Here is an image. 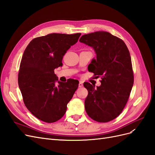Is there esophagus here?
Instances as JSON below:
<instances>
[{"instance_id":"obj_1","label":"esophagus","mask_w":155,"mask_h":155,"mask_svg":"<svg viewBox=\"0 0 155 155\" xmlns=\"http://www.w3.org/2000/svg\"><path fill=\"white\" fill-rule=\"evenodd\" d=\"M83 86V83L82 81H80L79 83V87H82Z\"/></svg>"}]
</instances>
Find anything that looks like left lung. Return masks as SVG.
Returning <instances> with one entry per match:
<instances>
[{"label": "left lung", "instance_id": "obj_1", "mask_svg": "<svg viewBox=\"0 0 155 155\" xmlns=\"http://www.w3.org/2000/svg\"><path fill=\"white\" fill-rule=\"evenodd\" d=\"M79 41L95 50L96 59L88 68L101 79L97 88L90 83L83 84L88 92L86 112L94 120L108 122L121 114L132 90L134 73L129 51L122 39L104 31L83 35Z\"/></svg>", "mask_w": 155, "mask_h": 155}]
</instances>
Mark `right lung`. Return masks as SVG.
<instances>
[{
	"instance_id": "right-lung-1",
	"label": "right lung",
	"mask_w": 155,
	"mask_h": 155,
	"mask_svg": "<svg viewBox=\"0 0 155 155\" xmlns=\"http://www.w3.org/2000/svg\"><path fill=\"white\" fill-rule=\"evenodd\" d=\"M81 34H50L36 37L22 55L18 83L23 101L33 115L45 122L54 123L62 118L78 88L76 79L59 81L54 70L62 66L63 56Z\"/></svg>"
}]
</instances>
